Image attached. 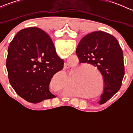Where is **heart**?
<instances>
[{
    "instance_id": "obj_1",
    "label": "heart",
    "mask_w": 133,
    "mask_h": 133,
    "mask_svg": "<svg viewBox=\"0 0 133 133\" xmlns=\"http://www.w3.org/2000/svg\"><path fill=\"white\" fill-rule=\"evenodd\" d=\"M85 85H88V84H89V81H86V82H85Z\"/></svg>"
}]
</instances>
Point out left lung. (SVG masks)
I'll list each match as a JSON object with an SVG mask.
<instances>
[{"label": "left lung", "mask_w": 133, "mask_h": 133, "mask_svg": "<svg viewBox=\"0 0 133 133\" xmlns=\"http://www.w3.org/2000/svg\"><path fill=\"white\" fill-rule=\"evenodd\" d=\"M76 53L80 63L90 64L102 75L104 86L98 104H104L120 89L125 74L123 52L118 42L108 33L94 31L82 38Z\"/></svg>", "instance_id": "obj_1"}]
</instances>
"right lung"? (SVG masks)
I'll use <instances>...</instances> for the list:
<instances>
[{
	"instance_id": "add662e5",
	"label": "right lung",
	"mask_w": 133,
	"mask_h": 133,
	"mask_svg": "<svg viewBox=\"0 0 133 133\" xmlns=\"http://www.w3.org/2000/svg\"><path fill=\"white\" fill-rule=\"evenodd\" d=\"M64 63L45 32L34 27L25 28L16 34L8 47L9 82L17 95L29 102L53 98L56 96L49 91V83L63 69Z\"/></svg>"
}]
</instances>
